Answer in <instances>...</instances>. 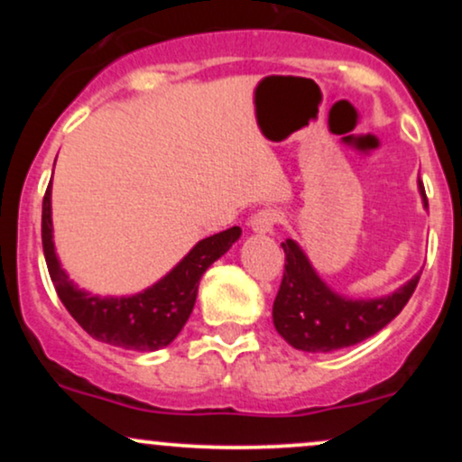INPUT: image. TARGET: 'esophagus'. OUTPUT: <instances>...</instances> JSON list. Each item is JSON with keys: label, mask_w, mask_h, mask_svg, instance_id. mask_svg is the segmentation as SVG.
<instances>
[{"label": "esophagus", "mask_w": 462, "mask_h": 462, "mask_svg": "<svg viewBox=\"0 0 462 462\" xmlns=\"http://www.w3.org/2000/svg\"><path fill=\"white\" fill-rule=\"evenodd\" d=\"M280 219H282V215H280L278 210L264 208L249 217V227H252V232H256V235H269Z\"/></svg>", "instance_id": "34e87169"}]
</instances>
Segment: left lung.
<instances>
[{
    "label": "left lung",
    "instance_id": "8db88e82",
    "mask_svg": "<svg viewBox=\"0 0 462 462\" xmlns=\"http://www.w3.org/2000/svg\"><path fill=\"white\" fill-rule=\"evenodd\" d=\"M417 187L423 208H428L421 180ZM282 249L284 275L273 301V326L289 346L301 352L326 354L374 337L400 315L421 275H412L383 298L356 300L337 293L323 282L298 241L286 238Z\"/></svg>",
    "mask_w": 462,
    "mask_h": 462
}]
</instances>
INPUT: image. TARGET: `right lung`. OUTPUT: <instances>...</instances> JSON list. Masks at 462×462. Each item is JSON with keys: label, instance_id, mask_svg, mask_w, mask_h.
I'll use <instances>...</instances> for the list:
<instances>
[{"label": "right lung", "instance_id": "1", "mask_svg": "<svg viewBox=\"0 0 462 462\" xmlns=\"http://www.w3.org/2000/svg\"><path fill=\"white\" fill-rule=\"evenodd\" d=\"M43 252L56 293L93 338L132 352H156L178 337L193 312L201 275L241 236V227L201 238L158 282L134 295H95L69 278L58 261L51 224V182L43 198Z\"/></svg>", "mask_w": 462, "mask_h": 462}]
</instances>
